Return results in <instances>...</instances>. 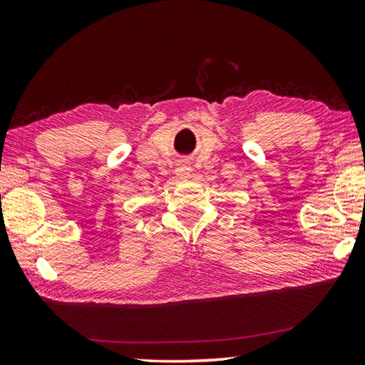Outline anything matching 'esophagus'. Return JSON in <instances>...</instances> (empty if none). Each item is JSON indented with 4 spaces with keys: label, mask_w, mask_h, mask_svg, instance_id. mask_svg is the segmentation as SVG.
<instances>
[{
    "label": "esophagus",
    "mask_w": 365,
    "mask_h": 365,
    "mask_svg": "<svg viewBox=\"0 0 365 365\" xmlns=\"http://www.w3.org/2000/svg\"><path fill=\"white\" fill-rule=\"evenodd\" d=\"M175 175L180 178V180H188L193 175V169L188 164H178L175 168Z\"/></svg>",
    "instance_id": "obj_1"
}]
</instances>
